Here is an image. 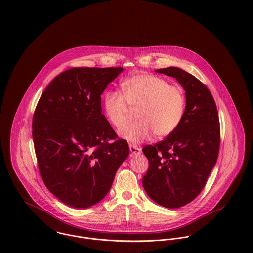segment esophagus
Here are the masks:
<instances>
[{
	"label": "esophagus",
	"instance_id": "esophagus-1",
	"mask_svg": "<svg viewBox=\"0 0 253 253\" xmlns=\"http://www.w3.org/2000/svg\"><path fill=\"white\" fill-rule=\"evenodd\" d=\"M129 150L131 152V156H137L141 154V148L134 146V145H129Z\"/></svg>",
	"mask_w": 253,
	"mask_h": 253
}]
</instances>
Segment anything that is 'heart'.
<instances>
[{
	"label": "heart",
	"instance_id": "b5f03b06",
	"mask_svg": "<svg viewBox=\"0 0 253 253\" xmlns=\"http://www.w3.org/2000/svg\"><path fill=\"white\" fill-rule=\"evenodd\" d=\"M122 95L109 90L103 97V110L110 124L121 129L126 123L130 108H139V121L127 125L121 136L132 144L152 137L170 135L181 124L186 107V97L178 85L169 84L156 75L139 73L122 83Z\"/></svg>",
	"mask_w": 253,
	"mask_h": 253
}]
</instances>
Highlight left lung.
I'll return each instance as SVG.
<instances>
[{"mask_svg": "<svg viewBox=\"0 0 253 253\" xmlns=\"http://www.w3.org/2000/svg\"><path fill=\"white\" fill-rule=\"evenodd\" d=\"M155 72L176 79L185 90L186 107L179 126L170 135L142 149L149 161L142 183L155 203L177 209L201 193L216 164L219 118L211 91L196 77L177 67Z\"/></svg>", "mask_w": 253, "mask_h": 253, "instance_id": "1", "label": "left lung"}]
</instances>
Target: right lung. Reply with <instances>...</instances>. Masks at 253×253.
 <instances>
[{"label": "right lung", "instance_id": "1", "mask_svg": "<svg viewBox=\"0 0 253 253\" xmlns=\"http://www.w3.org/2000/svg\"><path fill=\"white\" fill-rule=\"evenodd\" d=\"M122 67H77L55 77L37 105L32 135L46 188L65 205L86 209L109 192L129 155L101 113V94ZM113 141V143H110Z\"/></svg>", "mask_w": 253, "mask_h": 253}]
</instances>
